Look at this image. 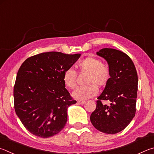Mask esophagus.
<instances>
[{
  "label": "esophagus",
  "instance_id": "34e87169",
  "mask_svg": "<svg viewBox=\"0 0 154 154\" xmlns=\"http://www.w3.org/2000/svg\"><path fill=\"white\" fill-rule=\"evenodd\" d=\"M78 103L80 104V105H83L84 103H85V101H84V100H79V101H78Z\"/></svg>",
  "mask_w": 154,
  "mask_h": 154
}]
</instances>
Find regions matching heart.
Wrapping results in <instances>:
<instances>
[{
  "label": "heart",
  "instance_id": "b5f03b06",
  "mask_svg": "<svg viewBox=\"0 0 154 154\" xmlns=\"http://www.w3.org/2000/svg\"><path fill=\"white\" fill-rule=\"evenodd\" d=\"M78 67L82 72H87V85L79 87L73 93V96L79 99H87L97 95L98 86L103 87L109 82L111 79V69L108 64L102 63L101 61L95 57H87L79 61ZM77 74L75 70L67 68L63 74L64 85L70 89L76 87Z\"/></svg>",
  "mask_w": 154,
  "mask_h": 154
}]
</instances>
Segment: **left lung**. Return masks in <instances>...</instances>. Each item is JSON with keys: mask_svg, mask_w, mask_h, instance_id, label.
Masks as SVG:
<instances>
[{"mask_svg": "<svg viewBox=\"0 0 154 154\" xmlns=\"http://www.w3.org/2000/svg\"><path fill=\"white\" fill-rule=\"evenodd\" d=\"M97 55L107 61L111 79L97 101L90 119L96 129L107 134L124 130L135 116L138 76L132 59L114 48H102ZM103 100L109 104H102Z\"/></svg>", "mask_w": 154, "mask_h": 154, "instance_id": "1", "label": "left lung"}]
</instances>
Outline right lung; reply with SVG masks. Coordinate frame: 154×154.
Listing matches in <instances>:
<instances>
[{"label": "right lung", "instance_id": "right-lung-1", "mask_svg": "<svg viewBox=\"0 0 154 154\" xmlns=\"http://www.w3.org/2000/svg\"><path fill=\"white\" fill-rule=\"evenodd\" d=\"M80 57L52 51L32 56L21 64L13 89L14 107L29 133L48 138L66 126L67 108L76 101L66 88L63 74Z\"/></svg>", "mask_w": 154, "mask_h": 154}]
</instances>
